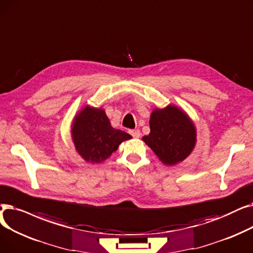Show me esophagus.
<instances>
[{"label":"esophagus","instance_id":"obj_1","mask_svg":"<svg viewBox=\"0 0 253 253\" xmlns=\"http://www.w3.org/2000/svg\"><path fill=\"white\" fill-rule=\"evenodd\" d=\"M129 134H130L131 136H133L134 138H139L140 135H141L139 129H130V130H129Z\"/></svg>","mask_w":253,"mask_h":253}]
</instances>
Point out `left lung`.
<instances>
[{"instance_id": "obj_1", "label": "left lung", "mask_w": 253, "mask_h": 253, "mask_svg": "<svg viewBox=\"0 0 253 253\" xmlns=\"http://www.w3.org/2000/svg\"><path fill=\"white\" fill-rule=\"evenodd\" d=\"M149 126V135L142 139L163 164L174 166L184 161L194 150L196 126L180 108L174 105L163 109L155 108L150 115Z\"/></svg>"}]
</instances>
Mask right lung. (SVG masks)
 Segmentation results:
<instances>
[{"label": "right lung", "mask_w": 253, "mask_h": 253, "mask_svg": "<svg viewBox=\"0 0 253 253\" xmlns=\"http://www.w3.org/2000/svg\"><path fill=\"white\" fill-rule=\"evenodd\" d=\"M71 131L77 152L91 164L104 162L120 143L131 138L126 131L111 126L105 110L90 106L84 107L75 116Z\"/></svg>", "instance_id": "1"}]
</instances>
